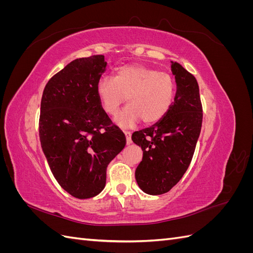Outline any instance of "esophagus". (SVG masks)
Listing matches in <instances>:
<instances>
[{
  "label": "esophagus",
  "instance_id": "1",
  "mask_svg": "<svg viewBox=\"0 0 253 253\" xmlns=\"http://www.w3.org/2000/svg\"><path fill=\"white\" fill-rule=\"evenodd\" d=\"M126 138V144H131L132 143V139H131V133L129 132H125Z\"/></svg>",
  "mask_w": 253,
  "mask_h": 253
}]
</instances>
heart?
Instances as JSON below:
<instances>
[{
    "mask_svg": "<svg viewBox=\"0 0 253 253\" xmlns=\"http://www.w3.org/2000/svg\"><path fill=\"white\" fill-rule=\"evenodd\" d=\"M97 95L103 111L117 113L126 99L127 105L116 117L120 126H131L140 119L144 125L159 121L169 112L175 96V83L171 76L141 64L118 68L114 78L98 81Z\"/></svg>",
    "mask_w": 253,
    "mask_h": 253,
    "instance_id": "heart-1",
    "label": "heart"
}]
</instances>
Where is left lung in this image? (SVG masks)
<instances>
[{
    "label": "left lung",
    "instance_id": "left-lung-1",
    "mask_svg": "<svg viewBox=\"0 0 253 253\" xmlns=\"http://www.w3.org/2000/svg\"><path fill=\"white\" fill-rule=\"evenodd\" d=\"M171 71L176 94L169 112L155 125L132 135L133 142L143 152L135 178L150 195L167 193L180 180L192 160L202 128L203 109L195 77L177 62H172Z\"/></svg>",
    "mask_w": 253,
    "mask_h": 253
}]
</instances>
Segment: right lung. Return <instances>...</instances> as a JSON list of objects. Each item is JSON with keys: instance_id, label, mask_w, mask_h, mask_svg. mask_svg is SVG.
Wrapping results in <instances>:
<instances>
[{"instance_id": "obj_1", "label": "right lung", "mask_w": 253, "mask_h": 253, "mask_svg": "<svg viewBox=\"0 0 253 253\" xmlns=\"http://www.w3.org/2000/svg\"><path fill=\"white\" fill-rule=\"evenodd\" d=\"M105 70L102 55L76 59L53 76L42 95V151L59 185L80 200L104 189L106 168L126 145L125 134L112 125L97 95Z\"/></svg>"}]
</instances>
